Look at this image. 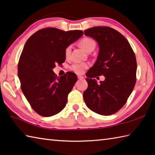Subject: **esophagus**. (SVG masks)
I'll return each mask as SVG.
<instances>
[{"label":"esophagus","instance_id":"1","mask_svg":"<svg viewBox=\"0 0 155 155\" xmlns=\"http://www.w3.org/2000/svg\"><path fill=\"white\" fill-rule=\"evenodd\" d=\"M78 78L79 80H83V78H84V77H83V76H81V75H78Z\"/></svg>","mask_w":155,"mask_h":155}]
</instances>
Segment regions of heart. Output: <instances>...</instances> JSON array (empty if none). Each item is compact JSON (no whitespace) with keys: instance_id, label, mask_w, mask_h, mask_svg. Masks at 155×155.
I'll return each mask as SVG.
<instances>
[{"instance_id":"1","label":"heart","mask_w":155,"mask_h":155,"mask_svg":"<svg viewBox=\"0 0 155 155\" xmlns=\"http://www.w3.org/2000/svg\"><path fill=\"white\" fill-rule=\"evenodd\" d=\"M80 45L85 51L90 52L91 50H94L96 47L95 41L92 39L85 38L81 41ZM72 46H68L65 50V57H69L71 52ZM88 68V65L87 64H73L71 66V70L78 74H81L84 72V70Z\"/></svg>"}]
</instances>
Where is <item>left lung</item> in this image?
I'll use <instances>...</instances> for the list:
<instances>
[{
	"label": "left lung",
	"instance_id": "1",
	"mask_svg": "<svg viewBox=\"0 0 155 155\" xmlns=\"http://www.w3.org/2000/svg\"><path fill=\"white\" fill-rule=\"evenodd\" d=\"M84 35L95 40L99 46L95 64L86 74L87 89L83 98L89 109L102 115L115 114L124 105L135 87L137 61L128 40L108 27H94ZM106 79L97 83L96 75Z\"/></svg>",
	"mask_w": 155,
	"mask_h": 155
}]
</instances>
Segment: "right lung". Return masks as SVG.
Masks as SVG:
<instances>
[{
	"label": "right lung",
	"instance_id": "add662e5",
	"mask_svg": "<svg viewBox=\"0 0 155 155\" xmlns=\"http://www.w3.org/2000/svg\"><path fill=\"white\" fill-rule=\"evenodd\" d=\"M83 35L80 30L46 28L37 31L26 41L18 63V76L23 94L39 115L52 116L66 105L68 95L77 77L68 72L58 77L53 68L65 61V48Z\"/></svg>",
	"mask_w": 155,
	"mask_h": 155
}]
</instances>
